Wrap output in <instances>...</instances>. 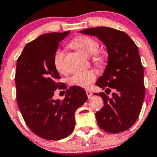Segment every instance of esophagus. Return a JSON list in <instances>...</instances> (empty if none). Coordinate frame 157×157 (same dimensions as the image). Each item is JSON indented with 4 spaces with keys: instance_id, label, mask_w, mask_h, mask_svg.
Wrapping results in <instances>:
<instances>
[{
    "instance_id": "esophagus-1",
    "label": "esophagus",
    "mask_w": 157,
    "mask_h": 157,
    "mask_svg": "<svg viewBox=\"0 0 157 157\" xmlns=\"http://www.w3.org/2000/svg\"><path fill=\"white\" fill-rule=\"evenodd\" d=\"M86 95H87V97L89 98V99H90V97H91L92 96V95H93V93H91V91H90V90H86Z\"/></svg>"
}]
</instances>
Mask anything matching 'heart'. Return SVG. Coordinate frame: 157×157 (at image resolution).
<instances>
[{"instance_id":"obj_1","label":"heart","mask_w":157,"mask_h":157,"mask_svg":"<svg viewBox=\"0 0 157 157\" xmlns=\"http://www.w3.org/2000/svg\"><path fill=\"white\" fill-rule=\"evenodd\" d=\"M69 45L72 48L80 51L88 56H92V61L98 67H105L107 62V58L105 54L99 53V44L96 39L89 36H77L75 37ZM64 52L62 50L57 51L54 57V65L58 72H64ZM96 79V73L93 71H86L74 74L69 79L70 84L72 86H79L82 88H87L92 82Z\"/></svg>"}]
</instances>
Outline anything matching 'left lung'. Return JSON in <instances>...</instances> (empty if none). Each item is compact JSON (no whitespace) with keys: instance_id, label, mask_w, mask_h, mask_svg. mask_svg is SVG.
<instances>
[{"instance_id":"1","label":"left lung","mask_w":157,"mask_h":157,"mask_svg":"<svg viewBox=\"0 0 157 157\" xmlns=\"http://www.w3.org/2000/svg\"><path fill=\"white\" fill-rule=\"evenodd\" d=\"M80 33L96 36L105 45L108 64L96 84L105 93H93L102 97L104 106L96 113L98 125L106 132L126 131L136 122L145 96L144 67L138 48L127 33L112 28H90Z\"/></svg>"}]
</instances>
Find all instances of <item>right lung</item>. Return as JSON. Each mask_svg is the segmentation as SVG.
Masks as SVG:
<instances>
[{"label": "right lung", "instance_id": "obj_1", "mask_svg": "<svg viewBox=\"0 0 157 157\" xmlns=\"http://www.w3.org/2000/svg\"><path fill=\"white\" fill-rule=\"evenodd\" d=\"M70 33H45L26 44L17 61L15 83L19 109L34 134L46 140L67 137L75 127L76 110L86 100L83 88L71 86L63 100L53 99L60 88L54 57L59 42Z\"/></svg>", "mask_w": 157, "mask_h": 157}]
</instances>
